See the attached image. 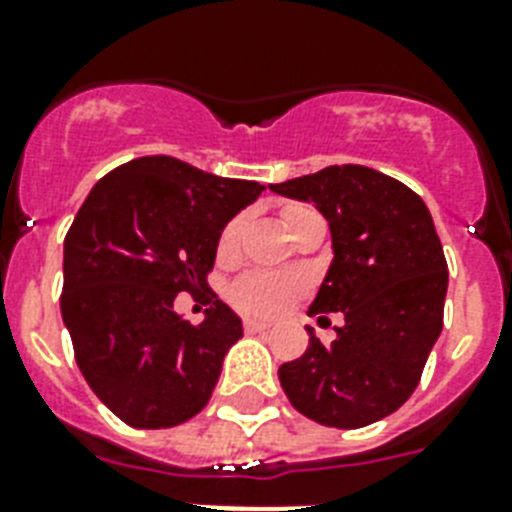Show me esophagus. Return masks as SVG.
<instances>
[{"mask_svg": "<svg viewBox=\"0 0 512 512\" xmlns=\"http://www.w3.org/2000/svg\"><path fill=\"white\" fill-rule=\"evenodd\" d=\"M271 329V324L268 321H257V319H247L244 321V332L247 335H257V332H268Z\"/></svg>", "mask_w": 512, "mask_h": 512, "instance_id": "obj_1", "label": "esophagus"}]
</instances>
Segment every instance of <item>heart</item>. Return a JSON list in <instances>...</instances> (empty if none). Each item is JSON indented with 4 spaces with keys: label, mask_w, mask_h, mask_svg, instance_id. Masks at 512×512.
<instances>
[{
    "label": "heart",
    "mask_w": 512,
    "mask_h": 512,
    "mask_svg": "<svg viewBox=\"0 0 512 512\" xmlns=\"http://www.w3.org/2000/svg\"><path fill=\"white\" fill-rule=\"evenodd\" d=\"M305 212H311V209L300 207V204H292V207L284 209L287 228H292L297 217L305 215ZM241 231H244V217L239 215L228 220V225L220 233V241H217L220 255H233L236 252ZM297 295H300V284L295 279H287V276H276V273H247L231 287L233 305L239 311L249 313V316H279L281 311H287L289 303Z\"/></svg>",
    "instance_id": "b5f03b06"
}]
</instances>
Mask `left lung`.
Listing matches in <instances>:
<instances>
[{"mask_svg":"<svg viewBox=\"0 0 512 512\" xmlns=\"http://www.w3.org/2000/svg\"><path fill=\"white\" fill-rule=\"evenodd\" d=\"M271 191L313 201L327 217L335 260L308 313L345 316L332 345L305 327L311 345L279 366L281 388L319 425H372L412 396L444 327L449 271L433 217L412 188L361 164Z\"/></svg>","mask_w":512,"mask_h":512,"instance_id":"8db88e82","label":"left lung"}]
</instances>
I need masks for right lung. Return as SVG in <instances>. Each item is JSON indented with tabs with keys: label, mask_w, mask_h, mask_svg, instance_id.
Returning <instances> with one entry per match:
<instances>
[{
	"label": "right lung",
	"mask_w": 512,
	"mask_h": 512,
	"mask_svg": "<svg viewBox=\"0 0 512 512\" xmlns=\"http://www.w3.org/2000/svg\"><path fill=\"white\" fill-rule=\"evenodd\" d=\"M265 188L172 156H140L100 177L63 241L60 313L92 393L140 430L175 428L207 406L244 329L207 276L225 223ZM209 304L201 325L171 303Z\"/></svg>",
	"instance_id": "right-lung-1"
}]
</instances>
